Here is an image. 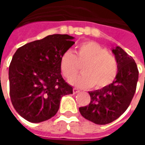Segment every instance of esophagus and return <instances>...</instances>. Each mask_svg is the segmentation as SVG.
I'll return each mask as SVG.
<instances>
[{
	"label": "esophagus",
	"mask_w": 145,
	"mask_h": 145,
	"mask_svg": "<svg viewBox=\"0 0 145 145\" xmlns=\"http://www.w3.org/2000/svg\"><path fill=\"white\" fill-rule=\"evenodd\" d=\"M79 90L78 89H77V88H73V93L74 94H77V93H78L79 92Z\"/></svg>",
	"instance_id": "34e87169"
}]
</instances>
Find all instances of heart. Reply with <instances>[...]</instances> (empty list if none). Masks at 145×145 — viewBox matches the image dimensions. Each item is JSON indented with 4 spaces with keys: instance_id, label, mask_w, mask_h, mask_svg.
Returning <instances> with one entry per match:
<instances>
[{
    "instance_id": "obj_1",
    "label": "heart",
    "mask_w": 145,
    "mask_h": 145,
    "mask_svg": "<svg viewBox=\"0 0 145 145\" xmlns=\"http://www.w3.org/2000/svg\"><path fill=\"white\" fill-rule=\"evenodd\" d=\"M82 65V73L71 81L76 87L88 88H104L110 85L116 77L118 64L116 58L102 46L93 41L85 42L79 46L74 54L64 52L60 58V70L67 79L74 78Z\"/></svg>"
}]
</instances>
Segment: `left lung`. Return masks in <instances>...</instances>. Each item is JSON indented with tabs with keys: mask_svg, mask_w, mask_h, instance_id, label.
<instances>
[{
	"mask_svg": "<svg viewBox=\"0 0 145 145\" xmlns=\"http://www.w3.org/2000/svg\"><path fill=\"white\" fill-rule=\"evenodd\" d=\"M112 52L118 64L116 78L104 88L88 91L90 103L79 108L82 116L95 124L119 118L130 106L137 88L138 70L134 59L120 46L112 48Z\"/></svg>",
	"mask_w": 145,
	"mask_h": 145,
	"instance_id": "obj_1",
	"label": "left lung"
}]
</instances>
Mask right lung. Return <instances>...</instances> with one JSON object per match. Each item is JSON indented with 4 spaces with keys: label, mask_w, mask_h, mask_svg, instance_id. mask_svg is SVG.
<instances>
[{
    "label": "right lung",
    "mask_w": 145,
    "mask_h": 145,
    "mask_svg": "<svg viewBox=\"0 0 145 145\" xmlns=\"http://www.w3.org/2000/svg\"><path fill=\"white\" fill-rule=\"evenodd\" d=\"M74 37L50 35L18 48L9 66L10 96L19 115L31 123L47 120L57 113L61 98L72 94L63 80L60 58L74 44Z\"/></svg>",
    "instance_id": "right-lung-1"
}]
</instances>
